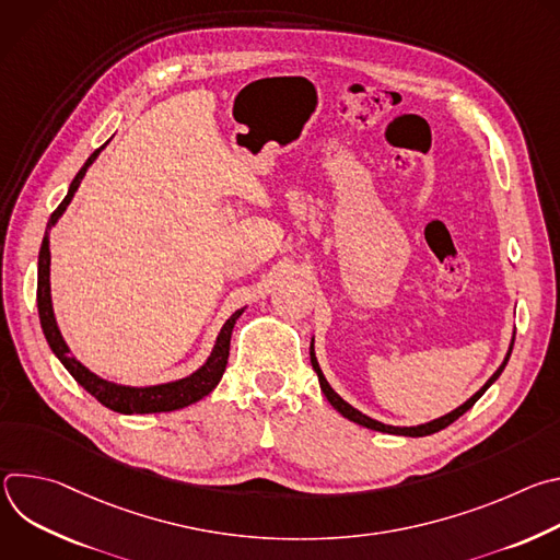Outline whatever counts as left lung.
<instances>
[{
    "mask_svg": "<svg viewBox=\"0 0 560 560\" xmlns=\"http://www.w3.org/2000/svg\"><path fill=\"white\" fill-rule=\"evenodd\" d=\"M512 348H514V339H512V343H510V350H508V357H505V361L501 363V368L490 376V381L478 389L469 401H465L460 408H456L454 412H450V415H445V417H441V419H434V421H430V423H425V425H417V428H394V425H385V423H381V421H374V419H370V417H365V415H361L359 410H354L350 404H346L343 398L330 387V383L326 381V376H324V372H322V368H318V363H316V357H314V350H312V346H310V361H312V368H314V372H316V376H318V385H322V389H324V394H326V398L330 401V406L337 410V412H341L346 419H350V421H354V423H359V425H363V428H370V430H376V432H387V434H401V436H428V434H434V432H439V430H443V428H447L450 423H454L458 417H463L476 401L478 398H481L483 394H486V389L501 376V372L505 370V365H508V361H510V354H512Z\"/></svg>",
    "mask_w": 560,
    "mask_h": 560,
    "instance_id": "8db88e82",
    "label": "left lung"
}]
</instances>
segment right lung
Returning <instances> with one entry per match:
<instances>
[{
  "label": "right lung",
  "mask_w": 560,
  "mask_h": 560,
  "mask_svg": "<svg viewBox=\"0 0 560 560\" xmlns=\"http://www.w3.org/2000/svg\"><path fill=\"white\" fill-rule=\"evenodd\" d=\"M104 148V145H102ZM102 148H97L89 162L82 166V171L77 173V177L72 179L68 195L63 197V201L57 206V210L50 214L48 225H46V234L44 242L39 248V266H37V310H39V324L44 330V337L50 346V350L55 352V357L63 363V368L72 374V378L82 385L89 394H93L102 406H106L113 412L119 415H154V412H173V410H182L199 398H203L206 394H210L217 383L221 381L223 372H225V363H228V354H230V335L232 328L236 324V318L242 316L244 310H236L228 322L223 324L217 343L212 348V354L208 357V361L192 372L186 378L173 381V383H162V385H150V387H128V385H117L110 381L100 378L97 374H93L89 368H84L79 363L66 341L61 339V332L55 324V314H52V301H50V246H48V232L55 225V221L61 217V212L66 210V206L70 203L72 195L77 192L79 184H82L89 166L95 162L97 154L102 152Z\"/></svg>",
  "instance_id": "1"
}]
</instances>
